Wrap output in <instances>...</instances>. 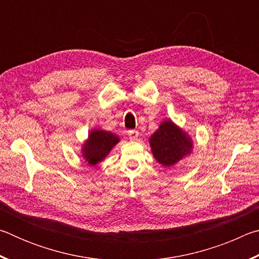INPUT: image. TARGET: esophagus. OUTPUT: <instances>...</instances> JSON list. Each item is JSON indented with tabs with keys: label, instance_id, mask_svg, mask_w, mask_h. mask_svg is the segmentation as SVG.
Returning <instances> with one entry per match:
<instances>
[{
	"label": "esophagus",
	"instance_id": "34e87169",
	"mask_svg": "<svg viewBox=\"0 0 259 259\" xmlns=\"http://www.w3.org/2000/svg\"><path fill=\"white\" fill-rule=\"evenodd\" d=\"M138 135H139V133L137 130H129L128 131V136H129L130 140H137Z\"/></svg>",
	"mask_w": 259,
	"mask_h": 259
}]
</instances>
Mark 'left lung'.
I'll return each instance as SVG.
<instances>
[{"label": "left lung", "mask_w": 259, "mask_h": 259, "mask_svg": "<svg viewBox=\"0 0 259 259\" xmlns=\"http://www.w3.org/2000/svg\"><path fill=\"white\" fill-rule=\"evenodd\" d=\"M150 146L153 156L160 164L172 166L191 154L193 140L171 120H164L150 137Z\"/></svg>", "instance_id": "8db88e82"}]
</instances>
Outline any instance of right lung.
I'll return each instance as SVG.
<instances>
[{
	"mask_svg": "<svg viewBox=\"0 0 259 259\" xmlns=\"http://www.w3.org/2000/svg\"><path fill=\"white\" fill-rule=\"evenodd\" d=\"M120 142L119 136L103 129H93L83 143L81 153L88 164L96 165L106 157L112 148Z\"/></svg>",
	"mask_w": 259,
	"mask_h": 259,
	"instance_id": "obj_1",
	"label": "right lung"
}]
</instances>
